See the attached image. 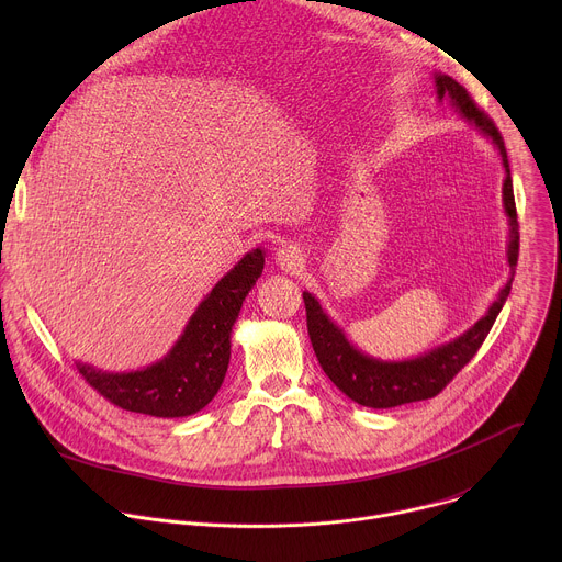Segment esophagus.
Here are the masks:
<instances>
[{
  "instance_id": "1",
  "label": "esophagus",
  "mask_w": 562,
  "mask_h": 562,
  "mask_svg": "<svg viewBox=\"0 0 562 562\" xmlns=\"http://www.w3.org/2000/svg\"><path fill=\"white\" fill-rule=\"evenodd\" d=\"M276 262L286 271H295L302 265V251L293 245H284L276 251Z\"/></svg>"
}]
</instances>
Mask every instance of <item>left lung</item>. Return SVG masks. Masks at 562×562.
<instances>
[{
  "mask_svg": "<svg viewBox=\"0 0 562 562\" xmlns=\"http://www.w3.org/2000/svg\"><path fill=\"white\" fill-rule=\"evenodd\" d=\"M436 82V98L438 102H449L467 122H471L480 133L492 139L498 148V155L505 167L503 180V209L509 222V243H507V265H509V280L501 289L498 297L492 302L487 313L477 319L473 327L464 334L425 351L418 358L407 360H380L373 356L362 353L345 331L334 323V319L319 306L317 297L308 291L302 293L306 306V329L317 356L319 367L325 369L329 380L347 395L353 403L371 409H391L400 405L418 403V400H429L438 395L453 375L475 356L480 345L485 342L490 329L494 327L496 317L512 291V280L516 273L518 262V220H516V202H514V184L509 173V159L505 142L494 126V122L475 106L471 95L464 87H460L453 77L434 72Z\"/></svg>",
  "mask_w": 562,
  "mask_h": 562,
  "instance_id": "8db88e82",
  "label": "left lung"
}]
</instances>
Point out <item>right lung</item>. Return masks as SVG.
Wrapping results in <instances>:
<instances>
[{"label":"right lung","mask_w":562,"mask_h":562,"mask_svg":"<svg viewBox=\"0 0 562 562\" xmlns=\"http://www.w3.org/2000/svg\"><path fill=\"white\" fill-rule=\"evenodd\" d=\"M265 269V251L239 260L198 304L171 351L144 369L111 373L75 362L87 382L113 405L155 418H182L204 409L220 391L228 358L231 331L245 297Z\"/></svg>","instance_id":"add662e5"}]
</instances>
